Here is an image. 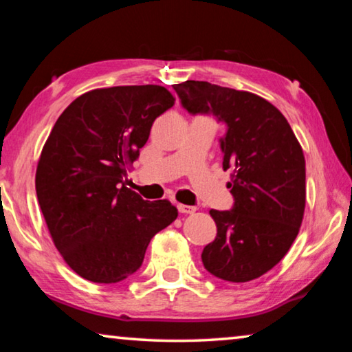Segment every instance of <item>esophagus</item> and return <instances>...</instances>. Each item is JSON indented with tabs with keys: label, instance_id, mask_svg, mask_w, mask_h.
Returning <instances> with one entry per match:
<instances>
[{
	"label": "esophagus",
	"instance_id": "esophagus-1",
	"mask_svg": "<svg viewBox=\"0 0 352 352\" xmlns=\"http://www.w3.org/2000/svg\"><path fill=\"white\" fill-rule=\"evenodd\" d=\"M178 208V211H180L182 214H194L195 212V210H197V208L195 206H189V205H178L177 206Z\"/></svg>",
	"mask_w": 352,
	"mask_h": 352
}]
</instances>
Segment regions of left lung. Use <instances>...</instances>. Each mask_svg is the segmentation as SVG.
Segmentation results:
<instances>
[{"mask_svg": "<svg viewBox=\"0 0 352 352\" xmlns=\"http://www.w3.org/2000/svg\"><path fill=\"white\" fill-rule=\"evenodd\" d=\"M183 109L212 115L226 126L220 138L234 205L211 210L217 236L201 262L216 278L247 283L272 270L294 243L306 206V162L287 119L248 91L186 80L175 83Z\"/></svg>", "mask_w": 352, "mask_h": 352, "instance_id": "left-lung-1", "label": "left lung"}]
</instances>
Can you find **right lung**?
Here are the masks:
<instances>
[{"instance_id": "add662e5", "label": "right lung", "mask_w": 352, "mask_h": 352, "mask_svg": "<svg viewBox=\"0 0 352 352\" xmlns=\"http://www.w3.org/2000/svg\"><path fill=\"white\" fill-rule=\"evenodd\" d=\"M175 104L160 85L99 88L73 100L41 151L35 189L54 245L77 275L115 284L140 269L148 242L178 216L126 186L155 119Z\"/></svg>"}]
</instances>
